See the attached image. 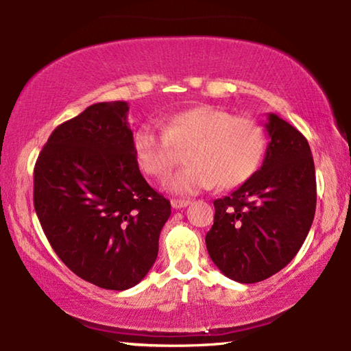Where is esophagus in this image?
<instances>
[{
	"mask_svg": "<svg viewBox=\"0 0 351 351\" xmlns=\"http://www.w3.org/2000/svg\"><path fill=\"white\" fill-rule=\"evenodd\" d=\"M191 204L189 199H171V208L173 209H181V208H186V206Z\"/></svg>",
	"mask_w": 351,
	"mask_h": 351,
	"instance_id": "esophagus-1",
	"label": "esophagus"
}]
</instances>
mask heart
Segmentation results:
<instances>
[{
  "instance_id": "heart-1",
  "label": "heart",
  "mask_w": 351,
  "mask_h": 351,
  "mask_svg": "<svg viewBox=\"0 0 351 351\" xmlns=\"http://www.w3.org/2000/svg\"><path fill=\"white\" fill-rule=\"evenodd\" d=\"M189 147L191 165L167 182L180 195L245 184L263 162L267 136L253 119L202 104L167 117L164 131L147 123L132 137L138 167L156 180H165L180 159L178 148Z\"/></svg>"
}]
</instances>
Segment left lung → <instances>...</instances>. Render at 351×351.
Returning a JSON list of instances; mask_svg holds the SVG:
<instances>
[{"mask_svg":"<svg viewBox=\"0 0 351 351\" xmlns=\"http://www.w3.org/2000/svg\"><path fill=\"white\" fill-rule=\"evenodd\" d=\"M264 162L231 195L214 202L206 247L221 274L237 282L267 280L295 258L313 225L315 169L304 136L267 115Z\"/></svg>","mask_w":351,"mask_h":351,"instance_id":"obj_1","label":"left lung"}]
</instances>
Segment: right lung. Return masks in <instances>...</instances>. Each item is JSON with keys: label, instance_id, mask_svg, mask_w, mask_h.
Segmentation results:
<instances>
[{"label": "right lung", "instance_id": "1", "mask_svg": "<svg viewBox=\"0 0 351 351\" xmlns=\"http://www.w3.org/2000/svg\"><path fill=\"white\" fill-rule=\"evenodd\" d=\"M126 101L97 103L49 136L34 167V208L56 254L110 291L141 282L170 202L138 170Z\"/></svg>", "mask_w": 351, "mask_h": 351}]
</instances>
